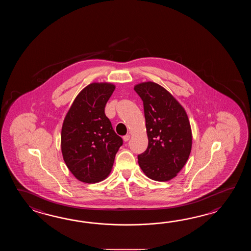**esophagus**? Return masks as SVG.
Listing matches in <instances>:
<instances>
[{
	"label": "esophagus",
	"instance_id": "esophagus-1",
	"mask_svg": "<svg viewBox=\"0 0 251 251\" xmlns=\"http://www.w3.org/2000/svg\"><path fill=\"white\" fill-rule=\"evenodd\" d=\"M123 139L125 142H128L129 139H130V134H126V135L124 136Z\"/></svg>",
	"mask_w": 251,
	"mask_h": 251
}]
</instances>
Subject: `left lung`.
Masks as SVG:
<instances>
[{
  "instance_id": "obj_1",
  "label": "left lung",
  "mask_w": 251,
  "mask_h": 251,
  "mask_svg": "<svg viewBox=\"0 0 251 251\" xmlns=\"http://www.w3.org/2000/svg\"><path fill=\"white\" fill-rule=\"evenodd\" d=\"M144 102L148 147L138 155L144 174L156 181H168L181 171L192 147L187 113L163 87L151 81L134 87Z\"/></svg>"
}]
</instances>
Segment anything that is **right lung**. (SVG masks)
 Masks as SVG:
<instances>
[{
  "instance_id": "obj_1",
  "label": "right lung",
  "mask_w": 251,
  "mask_h": 251,
  "mask_svg": "<svg viewBox=\"0 0 251 251\" xmlns=\"http://www.w3.org/2000/svg\"><path fill=\"white\" fill-rule=\"evenodd\" d=\"M114 90L110 83L87 86L75 98L64 118L62 153L69 171L80 181L90 184L105 179L123 144L105 114Z\"/></svg>"
}]
</instances>
